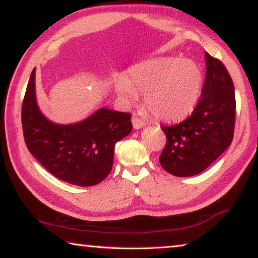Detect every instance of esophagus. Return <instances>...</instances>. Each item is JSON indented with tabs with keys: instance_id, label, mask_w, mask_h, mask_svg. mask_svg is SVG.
<instances>
[{
	"instance_id": "34e87169",
	"label": "esophagus",
	"mask_w": 258,
	"mask_h": 258,
	"mask_svg": "<svg viewBox=\"0 0 258 258\" xmlns=\"http://www.w3.org/2000/svg\"><path fill=\"white\" fill-rule=\"evenodd\" d=\"M132 121H133V125H134L135 129H141V128H143V126H144V121H143L142 118H140V117L133 116Z\"/></svg>"
}]
</instances>
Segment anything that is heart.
<instances>
[{"label": "heart", "instance_id": "b5f03b06", "mask_svg": "<svg viewBox=\"0 0 258 258\" xmlns=\"http://www.w3.org/2000/svg\"><path fill=\"white\" fill-rule=\"evenodd\" d=\"M202 71L196 63L175 57H162L133 67L117 91L126 102L145 93L144 102L154 117L179 121L195 107L202 89Z\"/></svg>", "mask_w": 258, "mask_h": 258}]
</instances>
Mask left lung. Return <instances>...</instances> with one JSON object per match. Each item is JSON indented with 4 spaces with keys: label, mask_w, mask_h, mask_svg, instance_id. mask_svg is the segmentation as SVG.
<instances>
[{
    "label": "left lung",
    "mask_w": 258,
    "mask_h": 258,
    "mask_svg": "<svg viewBox=\"0 0 258 258\" xmlns=\"http://www.w3.org/2000/svg\"><path fill=\"white\" fill-rule=\"evenodd\" d=\"M207 74L201 99L179 124L161 125L167 142L159 157L174 176H194L207 169L231 145L235 125L234 84L221 61L205 53Z\"/></svg>",
    "instance_id": "left-lung-1"
}]
</instances>
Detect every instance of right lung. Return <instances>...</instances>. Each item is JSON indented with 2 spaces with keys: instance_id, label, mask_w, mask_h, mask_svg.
<instances>
[{
  "instance_id": "1",
  "label": "right lung",
  "mask_w": 258,
  "mask_h": 258,
  "mask_svg": "<svg viewBox=\"0 0 258 258\" xmlns=\"http://www.w3.org/2000/svg\"><path fill=\"white\" fill-rule=\"evenodd\" d=\"M132 114L100 108L74 124H57L39 109L35 69L22 106L24 140L32 156L49 173L68 183L91 187L112 170L115 143L133 130Z\"/></svg>"
}]
</instances>
